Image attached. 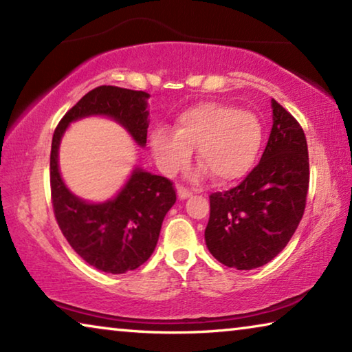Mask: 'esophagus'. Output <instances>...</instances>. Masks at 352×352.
I'll list each match as a JSON object with an SVG mask.
<instances>
[{"label": "esophagus", "instance_id": "obj_1", "mask_svg": "<svg viewBox=\"0 0 352 352\" xmlns=\"http://www.w3.org/2000/svg\"><path fill=\"white\" fill-rule=\"evenodd\" d=\"M177 194H178V199H180V200H184V199H188V197H190V195H192V192H190V190L188 188H184V186H178Z\"/></svg>", "mask_w": 352, "mask_h": 352}]
</instances>
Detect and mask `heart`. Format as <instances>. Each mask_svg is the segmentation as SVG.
Masks as SVG:
<instances>
[{
    "label": "heart",
    "mask_w": 352,
    "mask_h": 352,
    "mask_svg": "<svg viewBox=\"0 0 352 352\" xmlns=\"http://www.w3.org/2000/svg\"><path fill=\"white\" fill-rule=\"evenodd\" d=\"M151 144L163 174H178L197 148L204 166L195 170V180L211 172L217 183L226 184L252 169L262 144V126L250 111L219 102H200L178 115L175 130L155 129Z\"/></svg>",
    "instance_id": "heart-1"
}]
</instances>
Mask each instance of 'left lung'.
<instances>
[{
	"label": "left lung",
	"mask_w": 352,
	"mask_h": 352,
	"mask_svg": "<svg viewBox=\"0 0 352 352\" xmlns=\"http://www.w3.org/2000/svg\"><path fill=\"white\" fill-rule=\"evenodd\" d=\"M273 126L261 162L241 184L210 195L206 247L223 265L252 270L283 252L305 214L309 153L300 122L272 99Z\"/></svg>",
	"instance_id": "obj_1"
}]
</instances>
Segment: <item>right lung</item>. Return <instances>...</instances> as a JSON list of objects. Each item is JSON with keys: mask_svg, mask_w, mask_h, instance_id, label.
Instances as JSON below:
<instances>
[{"mask_svg": "<svg viewBox=\"0 0 352 352\" xmlns=\"http://www.w3.org/2000/svg\"><path fill=\"white\" fill-rule=\"evenodd\" d=\"M147 99L146 91L98 87L67 111L52 136L50 177L57 223L83 261L113 275L138 269L151 258L164 216L177 200L174 184L136 168L115 199L88 204L65 186L58 172V146L69 122L94 115L115 119L141 147L146 146Z\"/></svg>", "mask_w": 352, "mask_h": 352, "instance_id": "add662e5", "label": "right lung"}]
</instances>
